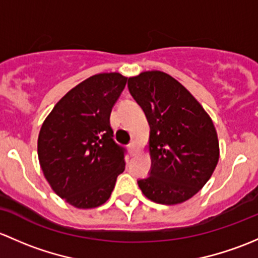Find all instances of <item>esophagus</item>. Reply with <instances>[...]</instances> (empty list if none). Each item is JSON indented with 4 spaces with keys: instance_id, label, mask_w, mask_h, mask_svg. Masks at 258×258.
I'll return each mask as SVG.
<instances>
[{
    "instance_id": "1",
    "label": "esophagus",
    "mask_w": 258,
    "mask_h": 258,
    "mask_svg": "<svg viewBox=\"0 0 258 258\" xmlns=\"http://www.w3.org/2000/svg\"><path fill=\"white\" fill-rule=\"evenodd\" d=\"M137 140H132V142L129 143L128 148H129V153L130 155H134L135 153H137Z\"/></svg>"
}]
</instances>
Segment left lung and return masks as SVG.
<instances>
[{
    "label": "left lung",
    "mask_w": 258,
    "mask_h": 258,
    "mask_svg": "<svg viewBox=\"0 0 258 258\" xmlns=\"http://www.w3.org/2000/svg\"><path fill=\"white\" fill-rule=\"evenodd\" d=\"M128 88L150 125L151 168L138 185L154 203H184L208 182L219 161L214 123L191 93L164 72L132 77Z\"/></svg>",
    "instance_id": "1"
}]
</instances>
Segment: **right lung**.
<instances>
[{"label": "right lung", "mask_w": 258, "mask_h": 258, "mask_svg": "<svg viewBox=\"0 0 258 258\" xmlns=\"http://www.w3.org/2000/svg\"><path fill=\"white\" fill-rule=\"evenodd\" d=\"M126 79L120 73L89 77L54 105L39 132L44 177L74 208L103 205L125 169V149L114 142L110 113Z\"/></svg>", "instance_id": "add662e5"}]
</instances>
